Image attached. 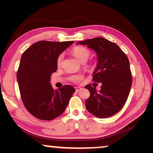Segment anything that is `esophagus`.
Segmentation results:
<instances>
[{"label":"esophagus","instance_id":"1","mask_svg":"<svg viewBox=\"0 0 153 153\" xmlns=\"http://www.w3.org/2000/svg\"><path fill=\"white\" fill-rule=\"evenodd\" d=\"M75 89H76L77 92H78V91H80V90L82 89V88H81V87H75Z\"/></svg>","mask_w":153,"mask_h":153}]
</instances>
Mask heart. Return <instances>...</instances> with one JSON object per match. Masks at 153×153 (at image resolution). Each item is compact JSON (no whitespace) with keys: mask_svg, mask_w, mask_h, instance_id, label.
<instances>
[{"mask_svg":"<svg viewBox=\"0 0 153 153\" xmlns=\"http://www.w3.org/2000/svg\"><path fill=\"white\" fill-rule=\"evenodd\" d=\"M71 52L77 60L82 63L86 62L90 55V51L88 50L86 48L82 47V46H76V47H74L72 49ZM63 59V54H61V55H59L57 59H56V65H57V66L59 67L61 65ZM82 77L81 76H73L70 77V80H71L72 82H77L81 79Z\"/></svg>","mask_w":153,"mask_h":153,"instance_id":"b5f03b06","label":"heart"}]
</instances>
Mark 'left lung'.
<instances>
[{"instance_id": "obj_1", "label": "left lung", "mask_w": 153, "mask_h": 153, "mask_svg": "<svg viewBox=\"0 0 153 153\" xmlns=\"http://www.w3.org/2000/svg\"><path fill=\"white\" fill-rule=\"evenodd\" d=\"M77 45L87 46L97 55V65L93 81L101 83V90L86 85L90 97L86 107L95 117L102 119L118 113L125 105L131 86V74L128 56L115 43L104 38L79 41Z\"/></svg>"}]
</instances>
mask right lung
I'll return each mask as SVG.
<instances>
[{
  "label": "right lung",
  "instance_id": "add662e5",
  "mask_svg": "<svg viewBox=\"0 0 153 153\" xmlns=\"http://www.w3.org/2000/svg\"><path fill=\"white\" fill-rule=\"evenodd\" d=\"M74 42L39 41L23 53L17 73L21 97L26 109L39 120L51 121L61 115L76 91L70 85L55 90L50 82L59 55Z\"/></svg>",
  "mask_w": 153,
  "mask_h": 153
}]
</instances>
